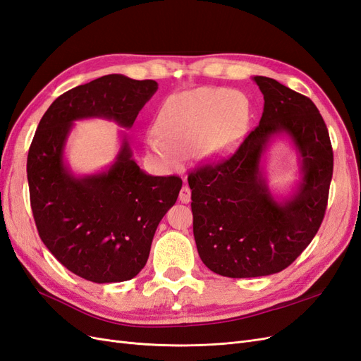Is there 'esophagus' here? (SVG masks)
<instances>
[{
    "label": "esophagus",
    "instance_id": "obj_1",
    "mask_svg": "<svg viewBox=\"0 0 361 361\" xmlns=\"http://www.w3.org/2000/svg\"><path fill=\"white\" fill-rule=\"evenodd\" d=\"M179 200L182 203H190L191 202V190H190V187H187V185H183V187L180 188Z\"/></svg>",
    "mask_w": 361,
    "mask_h": 361
}]
</instances>
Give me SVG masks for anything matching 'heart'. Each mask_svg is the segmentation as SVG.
I'll list each match as a JSON object with an SVG mask.
<instances>
[{
	"label": "heart",
	"instance_id": "b5f03b06",
	"mask_svg": "<svg viewBox=\"0 0 361 361\" xmlns=\"http://www.w3.org/2000/svg\"><path fill=\"white\" fill-rule=\"evenodd\" d=\"M250 122V102L241 92L224 87H197L174 93L162 102L147 149L166 170H179L185 158L227 155L241 141Z\"/></svg>",
	"mask_w": 361,
	"mask_h": 361
}]
</instances>
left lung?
<instances>
[{
    "label": "left lung",
    "instance_id": "obj_1",
    "mask_svg": "<svg viewBox=\"0 0 361 361\" xmlns=\"http://www.w3.org/2000/svg\"><path fill=\"white\" fill-rule=\"evenodd\" d=\"M264 113L235 154L188 174L199 256L215 274L262 277L288 268L318 233L333 178L329 129L307 96L255 76ZM285 132L302 158L303 182L277 202L259 170L270 138Z\"/></svg>",
    "mask_w": 361,
    "mask_h": 361
}]
</instances>
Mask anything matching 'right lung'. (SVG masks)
Instances as JSON below:
<instances>
[{
    "label": "right lung",
    "mask_w": 361,
    "mask_h": 361,
    "mask_svg": "<svg viewBox=\"0 0 361 361\" xmlns=\"http://www.w3.org/2000/svg\"><path fill=\"white\" fill-rule=\"evenodd\" d=\"M157 90L154 80L101 76L59 96L31 141L27 178L39 236L63 267L89 281H126L145 268L182 179L140 170L126 138L106 171L76 178L63 158L72 123L104 117L130 128Z\"/></svg>",
    "instance_id": "right-lung-1"
}]
</instances>
